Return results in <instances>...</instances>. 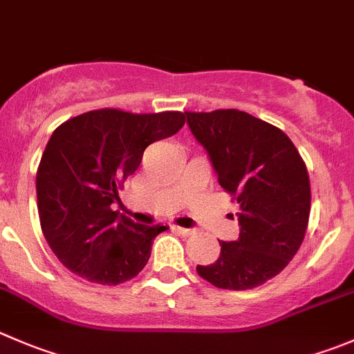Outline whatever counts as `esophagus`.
I'll use <instances>...</instances> for the list:
<instances>
[{
	"label": "esophagus",
	"mask_w": 354,
	"mask_h": 354,
	"mask_svg": "<svg viewBox=\"0 0 354 354\" xmlns=\"http://www.w3.org/2000/svg\"><path fill=\"white\" fill-rule=\"evenodd\" d=\"M174 230H176L178 233H181V235H183V236H190L192 233H194V230L183 228V226H174Z\"/></svg>",
	"instance_id": "obj_1"
}]
</instances>
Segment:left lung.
<instances>
[{
  "mask_svg": "<svg viewBox=\"0 0 354 354\" xmlns=\"http://www.w3.org/2000/svg\"><path fill=\"white\" fill-rule=\"evenodd\" d=\"M207 150L218 181L239 207L240 235L197 273L218 289L247 290L279 275L308 230L311 187L306 164L277 126L236 109L185 112Z\"/></svg>",
  "mask_w": 354,
  "mask_h": 354,
  "instance_id": "obj_1",
  "label": "left lung"
}]
</instances>
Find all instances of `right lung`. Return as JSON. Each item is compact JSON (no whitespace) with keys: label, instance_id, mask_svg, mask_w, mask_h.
I'll return each instance as SVG.
<instances>
[{"label":"right lung","instance_id":"obj_1","mask_svg":"<svg viewBox=\"0 0 354 354\" xmlns=\"http://www.w3.org/2000/svg\"><path fill=\"white\" fill-rule=\"evenodd\" d=\"M183 124L178 111L98 109L55 129L37 166V212L44 239L65 268L102 286L128 282L145 268L153 239L167 228L136 225L112 204L147 147Z\"/></svg>","mask_w":354,"mask_h":354}]
</instances>
